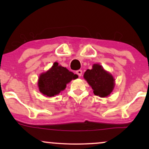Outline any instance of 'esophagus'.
Masks as SVG:
<instances>
[{"label": "esophagus", "instance_id": "obj_1", "mask_svg": "<svg viewBox=\"0 0 149 149\" xmlns=\"http://www.w3.org/2000/svg\"><path fill=\"white\" fill-rule=\"evenodd\" d=\"M76 73L77 75H78V76H82V73H83V71H82V70H77V71H76Z\"/></svg>", "mask_w": 149, "mask_h": 149}]
</instances>
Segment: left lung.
Wrapping results in <instances>:
<instances>
[{
    "mask_svg": "<svg viewBox=\"0 0 149 149\" xmlns=\"http://www.w3.org/2000/svg\"><path fill=\"white\" fill-rule=\"evenodd\" d=\"M84 78L93 89L94 94L97 96L107 97L113 90V77L100 64H94L92 69L87 70Z\"/></svg>",
    "mask_w": 149,
    "mask_h": 149,
    "instance_id": "1",
    "label": "left lung"
}]
</instances>
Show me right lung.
<instances>
[{
  "label": "right lung",
  "mask_w": 149,
  "mask_h": 149,
  "mask_svg": "<svg viewBox=\"0 0 149 149\" xmlns=\"http://www.w3.org/2000/svg\"><path fill=\"white\" fill-rule=\"evenodd\" d=\"M77 78L76 74L55 62L49 71L42 73L39 77V90L44 95L53 97L64 90L66 84L71 80Z\"/></svg>",
  "instance_id": "add662e5"
}]
</instances>
